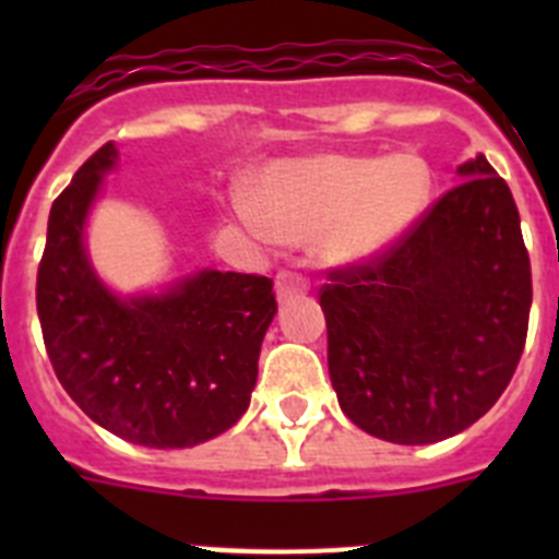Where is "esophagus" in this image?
I'll list each match as a JSON object with an SVG mask.
<instances>
[{"label": "esophagus", "mask_w": 559, "mask_h": 559, "mask_svg": "<svg viewBox=\"0 0 559 559\" xmlns=\"http://www.w3.org/2000/svg\"><path fill=\"white\" fill-rule=\"evenodd\" d=\"M308 290V280L296 271H280L276 274V299L285 302V299H294V296H302Z\"/></svg>", "instance_id": "34e87169"}]
</instances>
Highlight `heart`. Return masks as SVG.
<instances>
[{"instance_id": "b5f03b06", "label": "heart", "mask_w": 559, "mask_h": 559, "mask_svg": "<svg viewBox=\"0 0 559 559\" xmlns=\"http://www.w3.org/2000/svg\"><path fill=\"white\" fill-rule=\"evenodd\" d=\"M428 199L431 170L412 153H324L265 167L254 201H240V218L290 243L322 235L324 254L355 263L397 243Z\"/></svg>"}]
</instances>
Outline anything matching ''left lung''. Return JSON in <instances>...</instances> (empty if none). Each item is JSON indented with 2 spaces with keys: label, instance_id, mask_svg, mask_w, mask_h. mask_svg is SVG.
I'll list each match as a JSON object with an SVG mask.
<instances>
[{
  "label": "left lung",
  "instance_id": "1",
  "mask_svg": "<svg viewBox=\"0 0 559 559\" xmlns=\"http://www.w3.org/2000/svg\"><path fill=\"white\" fill-rule=\"evenodd\" d=\"M459 176L397 243L330 269L319 288L341 412L397 445L439 442L490 412L530 330V251L510 187L484 156Z\"/></svg>",
  "mask_w": 559,
  "mask_h": 559
}]
</instances>
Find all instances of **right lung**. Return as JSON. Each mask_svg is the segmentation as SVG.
<instances>
[{"mask_svg":"<svg viewBox=\"0 0 559 559\" xmlns=\"http://www.w3.org/2000/svg\"><path fill=\"white\" fill-rule=\"evenodd\" d=\"M111 142L52 201L36 280L44 347L61 386L133 445L192 448L249 408L260 344L276 313L260 274L201 271L159 296L120 299L83 251V224L111 170Z\"/></svg>","mask_w":559,"mask_h":559,"instance_id":"add662e5","label":"right lung"}]
</instances>
